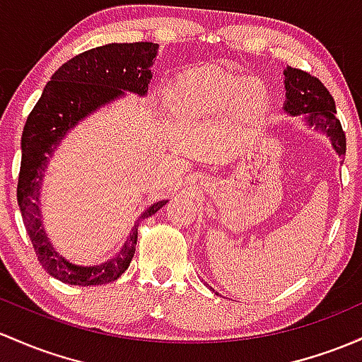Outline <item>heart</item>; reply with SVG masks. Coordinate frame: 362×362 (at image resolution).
Returning <instances> with one entry per match:
<instances>
[{
  "label": "heart",
  "mask_w": 362,
  "mask_h": 362,
  "mask_svg": "<svg viewBox=\"0 0 362 362\" xmlns=\"http://www.w3.org/2000/svg\"><path fill=\"white\" fill-rule=\"evenodd\" d=\"M266 99L268 89L263 81L245 78L213 65L184 71L166 87V101L178 118L216 113L232 101L244 111L259 110Z\"/></svg>",
  "instance_id": "b5f03b06"
}]
</instances>
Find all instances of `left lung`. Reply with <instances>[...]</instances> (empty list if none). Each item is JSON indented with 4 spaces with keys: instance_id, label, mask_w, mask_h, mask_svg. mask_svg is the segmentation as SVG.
<instances>
[{
    "instance_id": "left-lung-1",
    "label": "left lung",
    "mask_w": 362,
    "mask_h": 362,
    "mask_svg": "<svg viewBox=\"0 0 362 362\" xmlns=\"http://www.w3.org/2000/svg\"><path fill=\"white\" fill-rule=\"evenodd\" d=\"M285 89L287 103L285 111L291 115H308V122L316 123L323 132H327L333 141V148L340 156L345 154V132L342 123L335 117V101L332 94L320 78L309 71L287 66L285 70Z\"/></svg>"
}]
</instances>
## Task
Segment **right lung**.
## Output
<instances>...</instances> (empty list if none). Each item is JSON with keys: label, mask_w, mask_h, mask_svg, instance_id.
I'll list each match as a JSON object with an SVG mask.
<instances>
[{"label": "right lung", "mask_w": 362, "mask_h": 362, "mask_svg": "<svg viewBox=\"0 0 362 362\" xmlns=\"http://www.w3.org/2000/svg\"><path fill=\"white\" fill-rule=\"evenodd\" d=\"M156 47L153 42H113L77 54L54 71L27 117L22 134L17 199L39 263L63 284L89 287L117 280L129 268L136 252L141 221L166 204V201H160L141 214L120 254L105 264L89 268L71 264L54 252L41 226L37 204L47 158L63 136L99 106L122 96L123 90L144 96Z\"/></svg>", "instance_id": "1"}]
</instances>
